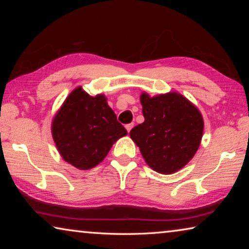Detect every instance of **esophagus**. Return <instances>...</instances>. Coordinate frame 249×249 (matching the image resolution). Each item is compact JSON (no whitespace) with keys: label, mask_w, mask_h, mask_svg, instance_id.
Instances as JSON below:
<instances>
[{"label":"esophagus","mask_w":249,"mask_h":249,"mask_svg":"<svg viewBox=\"0 0 249 249\" xmlns=\"http://www.w3.org/2000/svg\"><path fill=\"white\" fill-rule=\"evenodd\" d=\"M133 126H134V124H133V123H130V124H127V125H126V126H125V127H126V129H127V132H128V133L130 132V129H132V128H133Z\"/></svg>","instance_id":"esophagus-1"}]
</instances>
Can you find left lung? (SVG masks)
<instances>
[{"label":"left lung","instance_id":"8db88e82","mask_svg":"<svg viewBox=\"0 0 249 249\" xmlns=\"http://www.w3.org/2000/svg\"><path fill=\"white\" fill-rule=\"evenodd\" d=\"M144 123L130 130V138L151 169L163 175L178 171L199 148L203 119L183 95L170 92L150 98L141 95Z\"/></svg>","mask_w":249,"mask_h":249}]
</instances>
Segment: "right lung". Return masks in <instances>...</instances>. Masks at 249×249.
Wrapping results in <instances>:
<instances>
[{"label":"right lung","instance_id":"add662e5","mask_svg":"<svg viewBox=\"0 0 249 249\" xmlns=\"http://www.w3.org/2000/svg\"><path fill=\"white\" fill-rule=\"evenodd\" d=\"M52 132L61 157L82 170L99 165L112 145L127 135L107 98L90 96L80 87L71 92L54 116Z\"/></svg>","mask_w":249,"mask_h":249}]
</instances>
